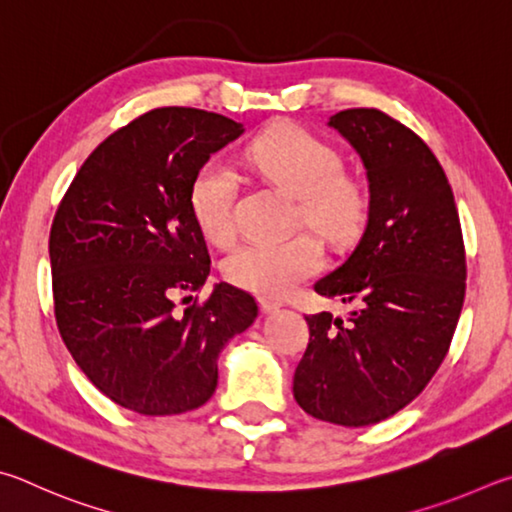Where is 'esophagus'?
I'll return each mask as SVG.
<instances>
[{
  "label": "esophagus",
  "mask_w": 512,
  "mask_h": 512,
  "mask_svg": "<svg viewBox=\"0 0 512 512\" xmlns=\"http://www.w3.org/2000/svg\"><path fill=\"white\" fill-rule=\"evenodd\" d=\"M281 308L279 301H272V299H261V310L265 312V315H272V312H276Z\"/></svg>",
  "instance_id": "obj_1"
}]
</instances>
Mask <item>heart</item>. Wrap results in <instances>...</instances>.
I'll list each match as a JSON object with an SVG mask.
<instances>
[{"mask_svg": "<svg viewBox=\"0 0 512 512\" xmlns=\"http://www.w3.org/2000/svg\"><path fill=\"white\" fill-rule=\"evenodd\" d=\"M249 161L265 182L297 195V220L324 238L346 240L362 227L369 191L360 177L346 173L339 150L317 134L294 123L276 125L251 143ZM238 186L227 164L209 159L197 168L188 191L197 227L220 247L236 238ZM321 263V242L312 233H297L288 240L247 242L224 258L222 270L238 288L283 297L317 274Z\"/></svg>", "mask_w": 512, "mask_h": 512, "instance_id": "heart-1", "label": "heart"}]
</instances>
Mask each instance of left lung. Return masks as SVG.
I'll return each mask as SVG.
<instances>
[{"mask_svg":"<svg viewBox=\"0 0 512 512\" xmlns=\"http://www.w3.org/2000/svg\"><path fill=\"white\" fill-rule=\"evenodd\" d=\"M369 179L353 254L315 283L351 317L308 315L294 400L326 423L364 427L407 407L450 351L465 299V247L452 186L427 143L375 107L330 116Z\"/></svg>","mask_w":512,"mask_h":512,"instance_id":"obj_1","label":"left lung"}]
</instances>
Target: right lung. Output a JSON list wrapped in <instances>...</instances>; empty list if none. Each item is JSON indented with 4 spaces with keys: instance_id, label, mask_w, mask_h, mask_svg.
Returning <instances> with one entry per match:
<instances>
[{
    "instance_id": "right-lung-1",
    "label": "right lung",
    "mask_w": 512,
    "mask_h": 512,
    "mask_svg": "<svg viewBox=\"0 0 512 512\" xmlns=\"http://www.w3.org/2000/svg\"><path fill=\"white\" fill-rule=\"evenodd\" d=\"M242 125L195 107H157L110 134L69 184L49 233L53 312L94 387L143 416L202 407L218 355L258 317L245 290L218 283L188 204L191 182ZM184 303V301H182Z\"/></svg>"
}]
</instances>
